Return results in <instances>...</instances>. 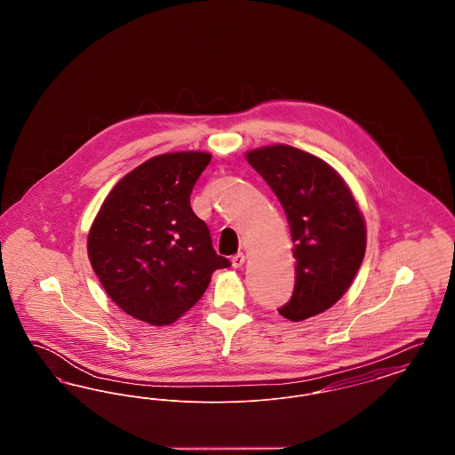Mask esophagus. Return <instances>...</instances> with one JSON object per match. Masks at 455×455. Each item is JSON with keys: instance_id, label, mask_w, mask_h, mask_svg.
<instances>
[{"instance_id": "obj_1", "label": "esophagus", "mask_w": 455, "mask_h": 455, "mask_svg": "<svg viewBox=\"0 0 455 455\" xmlns=\"http://www.w3.org/2000/svg\"><path fill=\"white\" fill-rule=\"evenodd\" d=\"M243 262H245V254H243V252H238V254H235V256L232 258V266H234V267H242Z\"/></svg>"}]
</instances>
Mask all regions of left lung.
Masks as SVG:
<instances>
[{"instance_id": "obj_1", "label": "left lung", "mask_w": 455, "mask_h": 455, "mask_svg": "<svg viewBox=\"0 0 455 455\" xmlns=\"http://www.w3.org/2000/svg\"><path fill=\"white\" fill-rule=\"evenodd\" d=\"M280 199L293 240L295 288L283 317L300 323L338 302L367 247L363 215L343 177L315 155L271 145L245 155Z\"/></svg>"}]
</instances>
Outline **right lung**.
I'll list each match as a JSON object with an SVG mask.
<instances>
[{"instance_id":"add662e5","label":"right lung","mask_w":455,"mask_h":455,"mask_svg":"<svg viewBox=\"0 0 455 455\" xmlns=\"http://www.w3.org/2000/svg\"><path fill=\"white\" fill-rule=\"evenodd\" d=\"M204 152L164 153L126 173L88 232V259L114 303L152 325H169L203 297L212 275L228 267L191 193L210 164Z\"/></svg>"}]
</instances>
